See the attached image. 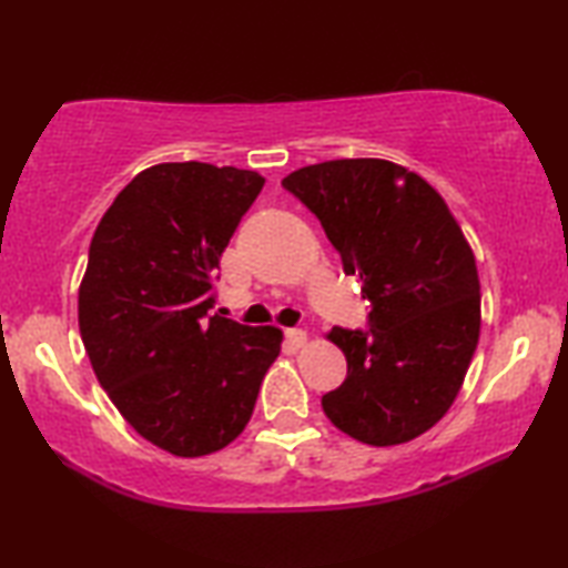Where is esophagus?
I'll return each instance as SVG.
<instances>
[{
	"mask_svg": "<svg viewBox=\"0 0 568 568\" xmlns=\"http://www.w3.org/2000/svg\"><path fill=\"white\" fill-rule=\"evenodd\" d=\"M285 338L291 341L295 348H301V345H305L307 343V333L303 331V328H287L285 331Z\"/></svg>",
	"mask_w": 568,
	"mask_h": 568,
	"instance_id": "1",
	"label": "esophagus"
}]
</instances>
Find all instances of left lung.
<instances>
[{
	"instance_id": "obj_1",
	"label": "left lung",
	"mask_w": 568,
	"mask_h": 568,
	"mask_svg": "<svg viewBox=\"0 0 568 568\" xmlns=\"http://www.w3.org/2000/svg\"><path fill=\"white\" fill-rule=\"evenodd\" d=\"M283 187L321 220L345 275L361 277L368 328L328 333L348 376L323 396L335 428L396 446L446 416L480 331L476 257L444 197L388 160H331Z\"/></svg>"
}]
</instances>
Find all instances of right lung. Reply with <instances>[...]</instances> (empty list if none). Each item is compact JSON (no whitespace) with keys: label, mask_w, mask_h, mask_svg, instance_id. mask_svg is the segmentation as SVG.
Masks as SVG:
<instances>
[{"label":"right lung","mask_w":568,"mask_h":568,"mask_svg":"<svg viewBox=\"0 0 568 568\" xmlns=\"http://www.w3.org/2000/svg\"><path fill=\"white\" fill-rule=\"evenodd\" d=\"M265 178L207 162L142 170L102 215L80 285V333L122 418L172 456L235 440L281 353L273 325L207 315L213 277Z\"/></svg>","instance_id":"1"}]
</instances>
